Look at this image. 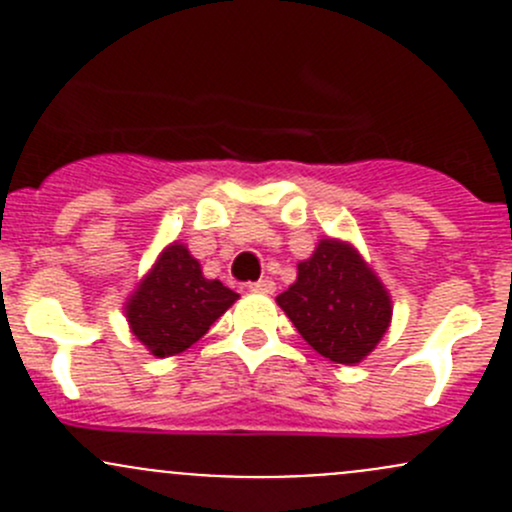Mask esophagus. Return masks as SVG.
Segmentation results:
<instances>
[{
  "instance_id": "1",
  "label": "esophagus",
  "mask_w": 512,
  "mask_h": 512,
  "mask_svg": "<svg viewBox=\"0 0 512 512\" xmlns=\"http://www.w3.org/2000/svg\"><path fill=\"white\" fill-rule=\"evenodd\" d=\"M250 289H252V292L272 294V292H275V282H272V280H267V277H265V280H257V282H252Z\"/></svg>"
}]
</instances>
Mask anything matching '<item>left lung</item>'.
<instances>
[{
	"label": "left lung",
	"instance_id": "8db88e82",
	"mask_svg": "<svg viewBox=\"0 0 512 512\" xmlns=\"http://www.w3.org/2000/svg\"><path fill=\"white\" fill-rule=\"evenodd\" d=\"M304 342L334 364L354 366L376 349L394 314L389 289L352 242L322 237L277 297Z\"/></svg>",
	"mask_w": 512,
	"mask_h": 512
}]
</instances>
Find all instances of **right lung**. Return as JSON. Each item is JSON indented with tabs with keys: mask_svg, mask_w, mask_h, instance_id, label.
<instances>
[{
	"mask_svg": "<svg viewBox=\"0 0 512 512\" xmlns=\"http://www.w3.org/2000/svg\"><path fill=\"white\" fill-rule=\"evenodd\" d=\"M220 280H208L183 242H170L126 297L123 314L133 337L156 359L193 347L237 302Z\"/></svg>",
	"mask_w": 512,
	"mask_h": 512,
	"instance_id": "right-lung-1",
	"label": "right lung"
}]
</instances>
